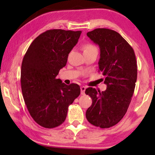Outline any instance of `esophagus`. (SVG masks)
I'll use <instances>...</instances> for the list:
<instances>
[{
	"label": "esophagus",
	"mask_w": 155,
	"mask_h": 155,
	"mask_svg": "<svg viewBox=\"0 0 155 155\" xmlns=\"http://www.w3.org/2000/svg\"><path fill=\"white\" fill-rule=\"evenodd\" d=\"M85 90H86V87L85 86H82V87H81V94H82V95H84V94H85Z\"/></svg>",
	"instance_id": "obj_1"
}]
</instances>
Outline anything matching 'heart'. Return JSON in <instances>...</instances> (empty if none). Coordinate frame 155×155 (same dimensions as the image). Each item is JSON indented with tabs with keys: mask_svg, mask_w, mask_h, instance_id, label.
I'll return each mask as SVG.
<instances>
[{
	"mask_svg": "<svg viewBox=\"0 0 155 155\" xmlns=\"http://www.w3.org/2000/svg\"><path fill=\"white\" fill-rule=\"evenodd\" d=\"M83 49L84 52L91 51H97L96 47L94 45H93L92 44H90V43H87L85 44V45L83 46Z\"/></svg>",
	"mask_w": 155,
	"mask_h": 155,
	"instance_id": "obj_1",
	"label": "heart"
}]
</instances>
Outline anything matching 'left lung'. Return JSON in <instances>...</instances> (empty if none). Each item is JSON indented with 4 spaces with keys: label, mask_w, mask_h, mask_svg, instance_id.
<instances>
[{
    "label": "left lung",
    "mask_w": 155,
    "mask_h": 155,
    "mask_svg": "<svg viewBox=\"0 0 155 155\" xmlns=\"http://www.w3.org/2000/svg\"><path fill=\"white\" fill-rule=\"evenodd\" d=\"M101 51L98 72L105 77L104 91L88 87L92 99L86 111L88 122L101 128L111 127L124 116L134 93L137 76L135 52L120 34L109 28H96L87 33Z\"/></svg>",
    "instance_id": "obj_1"
}]
</instances>
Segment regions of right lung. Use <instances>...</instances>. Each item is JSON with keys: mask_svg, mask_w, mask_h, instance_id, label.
Wrapping results in <instances>:
<instances>
[{"mask_svg": "<svg viewBox=\"0 0 155 155\" xmlns=\"http://www.w3.org/2000/svg\"><path fill=\"white\" fill-rule=\"evenodd\" d=\"M81 31L51 29L33 41L22 60L20 83L31 116L41 127L52 128L65 121L68 107L80 95L79 85L57 78Z\"/></svg>", "mask_w": 155, "mask_h": 155, "instance_id": "right-lung-1", "label": "right lung"}]
</instances>
